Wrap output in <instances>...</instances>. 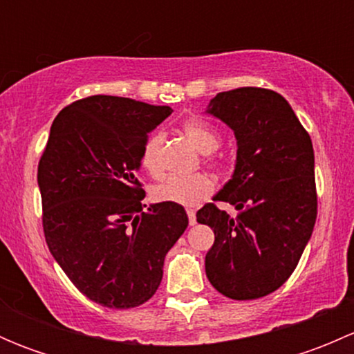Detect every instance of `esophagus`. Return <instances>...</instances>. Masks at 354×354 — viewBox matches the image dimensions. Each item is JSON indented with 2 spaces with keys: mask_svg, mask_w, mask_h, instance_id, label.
Returning a JSON list of instances; mask_svg holds the SVG:
<instances>
[{
  "mask_svg": "<svg viewBox=\"0 0 354 354\" xmlns=\"http://www.w3.org/2000/svg\"><path fill=\"white\" fill-rule=\"evenodd\" d=\"M188 214V221H190V226H195L197 224V214H195L194 209H187Z\"/></svg>",
  "mask_w": 354,
  "mask_h": 354,
  "instance_id": "1",
  "label": "esophagus"
}]
</instances>
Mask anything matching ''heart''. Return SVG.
<instances>
[{
	"label": "heart",
	"mask_w": 354,
	"mask_h": 354,
	"mask_svg": "<svg viewBox=\"0 0 354 354\" xmlns=\"http://www.w3.org/2000/svg\"><path fill=\"white\" fill-rule=\"evenodd\" d=\"M185 137L190 144L202 154H212L221 144V135L216 128L207 124L205 121L190 118L181 127ZM164 137L162 133H154L147 138L142 149L140 162L147 173L157 176L160 173V151H162ZM214 192V180L203 173L192 174V176H167L160 180L152 188V197L157 202L178 203L183 207L198 205Z\"/></svg>",
	"instance_id": "heart-1"
}]
</instances>
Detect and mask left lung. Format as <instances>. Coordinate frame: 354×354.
I'll return each instance as SVG.
<instances>
[{
    "label": "left lung",
    "instance_id": "left-lung-1",
    "mask_svg": "<svg viewBox=\"0 0 354 354\" xmlns=\"http://www.w3.org/2000/svg\"><path fill=\"white\" fill-rule=\"evenodd\" d=\"M205 113L236 138L233 176L214 200L240 210L231 217L207 203L197 212L216 234L207 277L231 299L262 298L286 283L315 226L312 140L286 99L267 88L221 92Z\"/></svg>",
    "mask_w": 354,
    "mask_h": 354
}]
</instances>
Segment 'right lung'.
Returning a JSON list of instances; mask_svg holds the SVG:
<instances>
[{
	"instance_id": "add662e5",
	"label": "right lung",
	"mask_w": 354,
	"mask_h": 354,
	"mask_svg": "<svg viewBox=\"0 0 354 354\" xmlns=\"http://www.w3.org/2000/svg\"><path fill=\"white\" fill-rule=\"evenodd\" d=\"M171 113L116 95L80 99L55 118L39 160L49 252L75 286L108 308L154 296L166 253L188 226L178 203L142 212V149Z\"/></svg>"
}]
</instances>
